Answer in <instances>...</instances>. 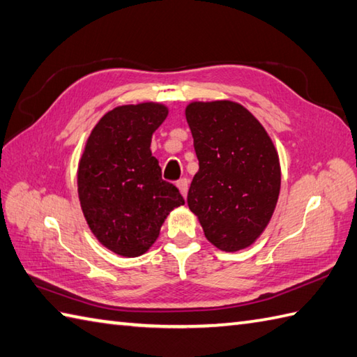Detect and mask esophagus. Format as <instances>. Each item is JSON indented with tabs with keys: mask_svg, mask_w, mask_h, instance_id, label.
<instances>
[{
	"mask_svg": "<svg viewBox=\"0 0 357 357\" xmlns=\"http://www.w3.org/2000/svg\"><path fill=\"white\" fill-rule=\"evenodd\" d=\"M176 185H177V188L180 189L181 195H183V197L186 199V195H188V188H189V181H188V178H180Z\"/></svg>",
	"mask_w": 357,
	"mask_h": 357,
	"instance_id": "esophagus-1",
	"label": "esophagus"
}]
</instances>
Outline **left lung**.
I'll use <instances>...</instances> for the list:
<instances>
[{"label":"left lung","instance_id":"8db88e82","mask_svg":"<svg viewBox=\"0 0 357 357\" xmlns=\"http://www.w3.org/2000/svg\"><path fill=\"white\" fill-rule=\"evenodd\" d=\"M185 115L199 158L188 206L215 248H248L266 229L279 200L280 162L271 137L231 100L191 101Z\"/></svg>","mask_w":357,"mask_h":357}]
</instances>
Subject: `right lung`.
<instances>
[{"mask_svg": "<svg viewBox=\"0 0 357 357\" xmlns=\"http://www.w3.org/2000/svg\"><path fill=\"white\" fill-rule=\"evenodd\" d=\"M168 112L154 101L114 107L91 130L78 162V199L87 227L121 257L146 252L171 211L185 205L151 152L152 134Z\"/></svg>", "mask_w": 357, "mask_h": 357, "instance_id": "add662e5", "label": "right lung"}]
</instances>
